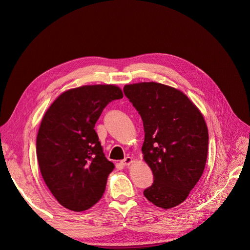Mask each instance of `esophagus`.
Listing matches in <instances>:
<instances>
[{
	"label": "esophagus",
	"mask_w": 250,
	"mask_h": 250,
	"mask_svg": "<svg viewBox=\"0 0 250 250\" xmlns=\"http://www.w3.org/2000/svg\"><path fill=\"white\" fill-rule=\"evenodd\" d=\"M132 162H133L132 158H130V157H126L124 160H122V161H121V164H122V165H124V166H129V165L131 164Z\"/></svg>",
	"instance_id": "obj_1"
}]
</instances>
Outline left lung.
Returning <instances> with one entry per match:
<instances>
[{"label": "left lung", "instance_id": "obj_1", "mask_svg": "<svg viewBox=\"0 0 250 250\" xmlns=\"http://www.w3.org/2000/svg\"><path fill=\"white\" fill-rule=\"evenodd\" d=\"M145 129L144 159L153 183L144 194L159 208L182 204L204 173L208 132L204 116L185 94L157 82L124 86Z\"/></svg>", "mask_w": 250, "mask_h": 250}]
</instances>
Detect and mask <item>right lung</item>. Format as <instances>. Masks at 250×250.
Returning <instances> with one entry per match:
<instances>
[{"mask_svg":"<svg viewBox=\"0 0 250 250\" xmlns=\"http://www.w3.org/2000/svg\"><path fill=\"white\" fill-rule=\"evenodd\" d=\"M123 98L115 85L63 92L45 112L37 137L40 170L64 208L82 211L102 198L115 166L106 160L94 125L106 104Z\"/></svg>","mask_w":250,"mask_h":250,"instance_id":"right-lung-1","label":"right lung"}]
</instances>
